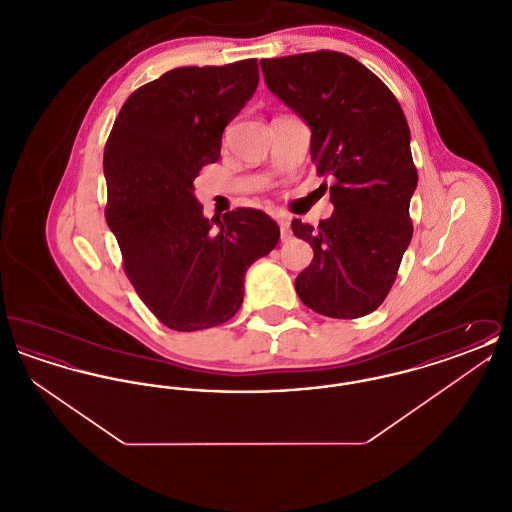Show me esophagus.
<instances>
[{"label": "esophagus", "mask_w": 512, "mask_h": 512, "mask_svg": "<svg viewBox=\"0 0 512 512\" xmlns=\"http://www.w3.org/2000/svg\"><path fill=\"white\" fill-rule=\"evenodd\" d=\"M278 226H280V238L282 240H290L292 236V228H290V219L288 217H276Z\"/></svg>", "instance_id": "1"}]
</instances>
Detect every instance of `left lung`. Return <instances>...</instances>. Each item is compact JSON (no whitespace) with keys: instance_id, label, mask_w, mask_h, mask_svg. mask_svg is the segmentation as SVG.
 <instances>
[{"instance_id":"obj_1","label":"left lung","mask_w":512,"mask_h":512,"mask_svg":"<svg viewBox=\"0 0 512 512\" xmlns=\"http://www.w3.org/2000/svg\"><path fill=\"white\" fill-rule=\"evenodd\" d=\"M261 69L268 90L311 128V159L330 178L332 217L317 228L292 222L315 251L295 292L324 317H365L390 293L413 238L418 174L403 109L376 74L340 51L263 59Z\"/></svg>"}]
</instances>
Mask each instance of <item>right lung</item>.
Instances as JSON below:
<instances>
[{
    "label": "right lung",
    "instance_id": "right-lung-1",
    "mask_svg": "<svg viewBox=\"0 0 512 512\" xmlns=\"http://www.w3.org/2000/svg\"><path fill=\"white\" fill-rule=\"evenodd\" d=\"M259 84L257 59L180 67L124 101L103 153L105 219L128 280L165 326H219L244 301L245 272L280 240L259 209L205 219L201 167L219 161L222 132Z\"/></svg>",
    "mask_w": 512,
    "mask_h": 512
}]
</instances>
